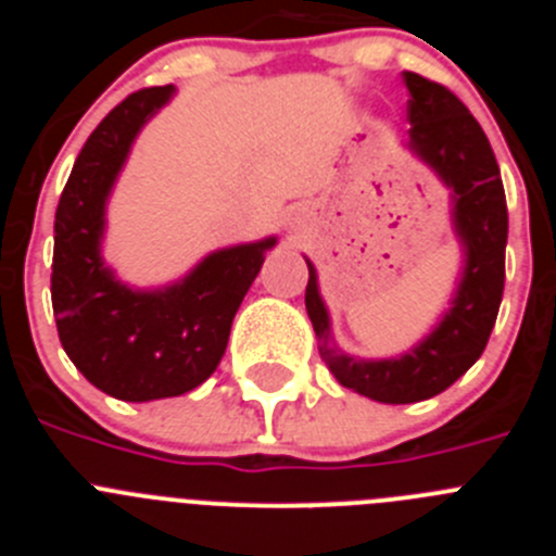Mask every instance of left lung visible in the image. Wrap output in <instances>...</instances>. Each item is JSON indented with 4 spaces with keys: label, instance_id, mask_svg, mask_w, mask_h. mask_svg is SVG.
I'll list each match as a JSON object with an SVG mask.
<instances>
[{
    "label": "left lung",
    "instance_id": "1",
    "mask_svg": "<svg viewBox=\"0 0 556 556\" xmlns=\"http://www.w3.org/2000/svg\"><path fill=\"white\" fill-rule=\"evenodd\" d=\"M409 147L454 189V225L465 244V275L454 306L429 337L401 358L362 362L328 348V312L317 292V273L308 264L306 312L320 356L348 390L381 404H415L448 390L468 372L488 345L504 294L507 250V198L493 147L465 102L429 77L404 72Z\"/></svg>",
    "mask_w": 556,
    "mask_h": 556
}]
</instances>
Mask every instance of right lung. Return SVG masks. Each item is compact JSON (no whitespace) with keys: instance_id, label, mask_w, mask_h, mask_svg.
Segmentation results:
<instances>
[{"instance_id":"right-lung-1","label":"right lung","mask_w":556,"mask_h":556,"mask_svg":"<svg viewBox=\"0 0 556 556\" xmlns=\"http://www.w3.org/2000/svg\"><path fill=\"white\" fill-rule=\"evenodd\" d=\"M172 86L132 91L88 136L55 211L52 308L77 370L119 401H159L194 390L217 370L236 308L275 239L211 253L161 292L122 287L100 258L105 200L136 132Z\"/></svg>"}]
</instances>
